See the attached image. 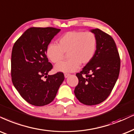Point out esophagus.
Segmentation results:
<instances>
[{
  "label": "esophagus",
  "mask_w": 134,
  "mask_h": 134,
  "mask_svg": "<svg viewBox=\"0 0 134 134\" xmlns=\"http://www.w3.org/2000/svg\"><path fill=\"white\" fill-rule=\"evenodd\" d=\"M69 75H70V74H64V77H65V78H67Z\"/></svg>",
  "instance_id": "esophagus-1"
}]
</instances>
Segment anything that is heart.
<instances>
[{"label": "heart", "mask_w": 134, "mask_h": 134, "mask_svg": "<svg viewBox=\"0 0 134 134\" xmlns=\"http://www.w3.org/2000/svg\"><path fill=\"white\" fill-rule=\"evenodd\" d=\"M97 38L91 31H69L58 40L57 45L50 44L47 47L46 56L52 62L58 64L68 53L67 62L55 67L57 72H72L80 68V64L87 65L95 54Z\"/></svg>", "instance_id": "1"}]
</instances>
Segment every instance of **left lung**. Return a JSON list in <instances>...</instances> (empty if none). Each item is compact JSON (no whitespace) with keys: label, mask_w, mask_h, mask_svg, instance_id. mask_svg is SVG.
<instances>
[{"label":"left lung","mask_w":134,"mask_h":134,"mask_svg":"<svg viewBox=\"0 0 134 134\" xmlns=\"http://www.w3.org/2000/svg\"><path fill=\"white\" fill-rule=\"evenodd\" d=\"M91 31L97 38L95 54L76 74L79 83L74 90L80 102L88 106L99 104L109 96L119 77L121 66L119 52L112 37L98 28Z\"/></svg>","instance_id":"1"}]
</instances>
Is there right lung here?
<instances>
[{
	"label": "right lung",
	"instance_id": "add662e5",
	"mask_svg": "<svg viewBox=\"0 0 134 134\" xmlns=\"http://www.w3.org/2000/svg\"><path fill=\"white\" fill-rule=\"evenodd\" d=\"M60 29L32 27L16 40L11 58L12 80L15 88L26 102L43 106L54 100L64 80L62 72L49 75L53 66L46 51ZM47 78L44 81L42 77Z\"/></svg>",
	"mask_w": 134,
	"mask_h": 134
}]
</instances>
